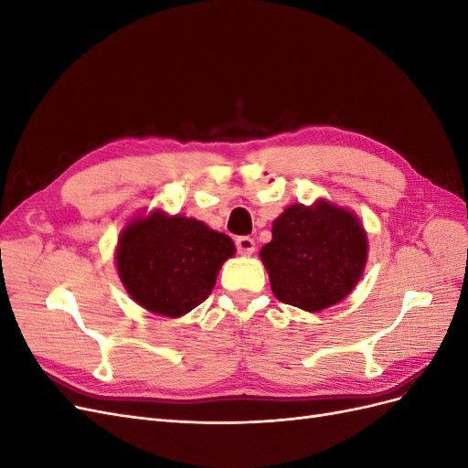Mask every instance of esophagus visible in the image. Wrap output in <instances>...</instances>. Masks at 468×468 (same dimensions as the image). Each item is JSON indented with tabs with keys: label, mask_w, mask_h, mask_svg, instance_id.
<instances>
[{
	"label": "esophagus",
	"mask_w": 468,
	"mask_h": 468,
	"mask_svg": "<svg viewBox=\"0 0 468 468\" xmlns=\"http://www.w3.org/2000/svg\"><path fill=\"white\" fill-rule=\"evenodd\" d=\"M236 248H238V253H242V256H251V253L256 251V242H253V238L250 236H238Z\"/></svg>",
	"instance_id": "34e87169"
}]
</instances>
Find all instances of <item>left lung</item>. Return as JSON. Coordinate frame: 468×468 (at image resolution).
Returning a JSON list of instances; mask_svg holds the SVG:
<instances>
[{
	"label": "left lung",
	"instance_id": "8db88e82",
	"mask_svg": "<svg viewBox=\"0 0 468 468\" xmlns=\"http://www.w3.org/2000/svg\"><path fill=\"white\" fill-rule=\"evenodd\" d=\"M260 251L281 303L320 313L357 285L367 263V234L351 210L330 201L292 205L273 220Z\"/></svg>",
	"mask_w": 468,
	"mask_h": 468
}]
</instances>
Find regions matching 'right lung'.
I'll use <instances>...</instances> for the list:
<instances>
[{"label": "right lung", "mask_w": 468, "mask_h": 468, "mask_svg": "<svg viewBox=\"0 0 468 468\" xmlns=\"http://www.w3.org/2000/svg\"><path fill=\"white\" fill-rule=\"evenodd\" d=\"M234 253L230 236L158 208L124 226L115 261L134 303L154 314L177 318L207 299L220 265Z\"/></svg>", "instance_id": "1"}]
</instances>
